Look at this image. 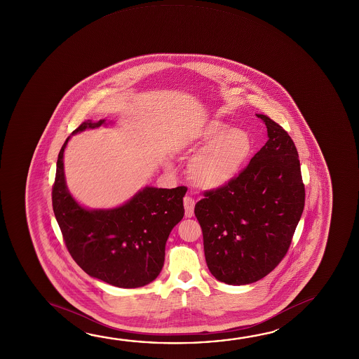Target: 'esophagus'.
Returning a JSON list of instances; mask_svg holds the SVG:
<instances>
[{"mask_svg": "<svg viewBox=\"0 0 359 359\" xmlns=\"http://www.w3.org/2000/svg\"><path fill=\"white\" fill-rule=\"evenodd\" d=\"M182 203H184V209H185V217H193L194 215L195 200L191 196L187 195L182 200Z\"/></svg>", "mask_w": 359, "mask_h": 359, "instance_id": "obj_1", "label": "esophagus"}]
</instances>
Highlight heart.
<instances>
[{"label":"heart","instance_id":"obj_1","mask_svg":"<svg viewBox=\"0 0 359 359\" xmlns=\"http://www.w3.org/2000/svg\"><path fill=\"white\" fill-rule=\"evenodd\" d=\"M188 142L203 149L189 165V177L199 188L209 190L223 188L234 180L253 149L247 131L219 120L201 125ZM166 166L170 168L169 164Z\"/></svg>","mask_w":359,"mask_h":359}]
</instances>
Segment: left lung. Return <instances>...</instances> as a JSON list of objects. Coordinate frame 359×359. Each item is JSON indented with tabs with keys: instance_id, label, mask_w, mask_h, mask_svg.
I'll return each instance as SVG.
<instances>
[{
	"instance_id": "obj_1",
	"label": "left lung",
	"mask_w": 359,
	"mask_h": 359,
	"mask_svg": "<svg viewBox=\"0 0 359 359\" xmlns=\"http://www.w3.org/2000/svg\"><path fill=\"white\" fill-rule=\"evenodd\" d=\"M257 116L268 142L234 180L195 205L208 268L230 285L258 282L282 262L306 201L292 137L266 115Z\"/></svg>"
}]
</instances>
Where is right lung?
Returning <instances> with one entry per match:
<instances>
[{
  "label": "right lung",
  "instance_id": "1",
  "mask_svg": "<svg viewBox=\"0 0 359 359\" xmlns=\"http://www.w3.org/2000/svg\"><path fill=\"white\" fill-rule=\"evenodd\" d=\"M106 125L90 120L72 131L60 150L53 188V208L66 248L88 276L118 288H139L163 269L165 244L184 217L182 198L188 189L145 187L123 205L88 209L66 185L64 153L71 136Z\"/></svg>",
  "mask_w": 359,
  "mask_h": 359
}]
</instances>
